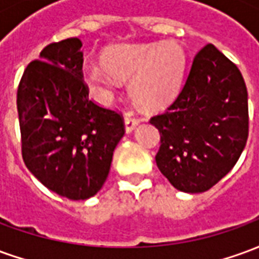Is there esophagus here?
Segmentation results:
<instances>
[{
    "mask_svg": "<svg viewBox=\"0 0 259 259\" xmlns=\"http://www.w3.org/2000/svg\"><path fill=\"white\" fill-rule=\"evenodd\" d=\"M139 123H140L139 119L133 118L130 113H126V116H124V130H126V133H132Z\"/></svg>",
    "mask_w": 259,
    "mask_h": 259,
    "instance_id": "esophagus-1",
    "label": "esophagus"
}]
</instances>
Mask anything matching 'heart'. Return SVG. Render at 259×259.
Wrapping results in <instances>:
<instances>
[{
	"mask_svg": "<svg viewBox=\"0 0 259 259\" xmlns=\"http://www.w3.org/2000/svg\"><path fill=\"white\" fill-rule=\"evenodd\" d=\"M104 66L84 69L90 91L107 100L129 81L133 101L147 109H157L172 102L185 79L187 55L178 41L130 42L109 47L102 54Z\"/></svg>",
	"mask_w": 259,
	"mask_h": 259,
	"instance_id": "1",
	"label": "heart"
}]
</instances>
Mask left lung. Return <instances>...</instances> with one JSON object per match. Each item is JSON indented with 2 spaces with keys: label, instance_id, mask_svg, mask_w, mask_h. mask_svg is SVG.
I'll return each instance as SVG.
<instances>
[{
  "label": "left lung",
  "instance_id": "8db88e82",
  "mask_svg": "<svg viewBox=\"0 0 259 259\" xmlns=\"http://www.w3.org/2000/svg\"><path fill=\"white\" fill-rule=\"evenodd\" d=\"M247 97L239 68L215 46L195 55L178 98L150 119L161 135L157 166L175 189L202 193L232 170L248 137Z\"/></svg>",
  "mask_w": 259,
  "mask_h": 259
}]
</instances>
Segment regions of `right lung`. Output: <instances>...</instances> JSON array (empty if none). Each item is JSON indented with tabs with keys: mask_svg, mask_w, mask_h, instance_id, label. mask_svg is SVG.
<instances>
[{
	"mask_svg": "<svg viewBox=\"0 0 259 259\" xmlns=\"http://www.w3.org/2000/svg\"><path fill=\"white\" fill-rule=\"evenodd\" d=\"M77 37L53 42L27 65L18 87L22 157L47 189L69 200L101 190L123 118L89 100Z\"/></svg>",
	"mask_w": 259,
	"mask_h": 259,
	"instance_id": "1",
	"label": "right lung"
}]
</instances>
